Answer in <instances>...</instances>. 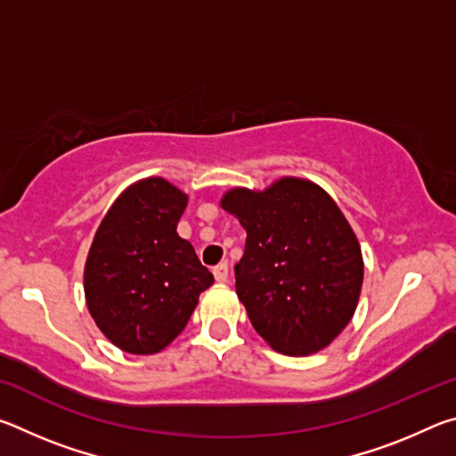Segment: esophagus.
<instances>
[{
    "mask_svg": "<svg viewBox=\"0 0 456 456\" xmlns=\"http://www.w3.org/2000/svg\"><path fill=\"white\" fill-rule=\"evenodd\" d=\"M213 275H215V280H217L219 283H225L229 280V267H227V264L215 265L213 267Z\"/></svg>",
    "mask_w": 456,
    "mask_h": 456,
    "instance_id": "34e87169",
    "label": "esophagus"
}]
</instances>
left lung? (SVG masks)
<instances>
[{
  "instance_id": "left-lung-1",
  "label": "left lung",
  "mask_w": 456,
  "mask_h": 456,
  "mask_svg": "<svg viewBox=\"0 0 456 456\" xmlns=\"http://www.w3.org/2000/svg\"><path fill=\"white\" fill-rule=\"evenodd\" d=\"M221 207L247 231L235 289L257 334L289 356L334 342L364 280L358 237L336 200L312 181L283 176L265 191L231 189Z\"/></svg>"
}]
</instances>
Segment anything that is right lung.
Here are the masks:
<instances>
[{"label":"right lung","instance_id":"add662e5","mask_svg":"<svg viewBox=\"0 0 456 456\" xmlns=\"http://www.w3.org/2000/svg\"><path fill=\"white\" fill-rule=\"evenodd\" d=\"M189 197L149 176L114 200L90 245L84 293L100 331L128 354L167 348L187 326L213 273L176 233Z\"/></svg>","mask_w":456,"mask_h":456}]
</instances>
